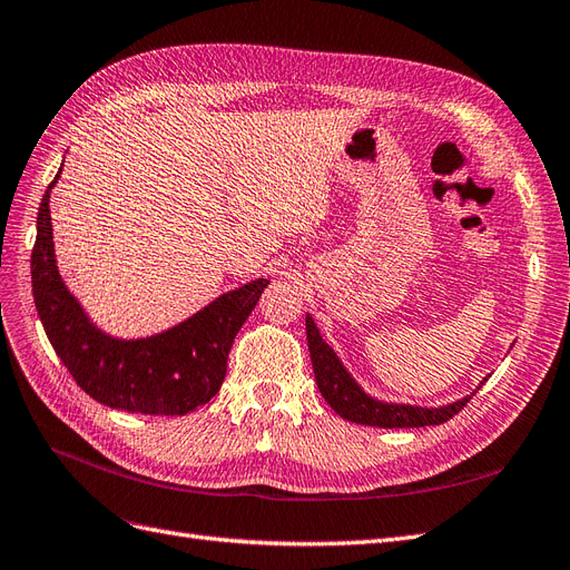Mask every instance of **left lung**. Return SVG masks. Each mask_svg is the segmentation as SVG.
I'll return each mask as SVG.
<instances>
[{
	"mask_svg": "<svg viewBox=\"0 0 570 570\" xmlns=\"http://www.w3.org/2000/svg\"><path fill=\"white\" fill-rule=\"evenodd\" d=\"M305 332H307V348H311V361H313L320 394L332 405V411L336 415L357 422V425L384 428V430L442 425V422L456 415L480 389L478 386L473 394H468L453 403L436 405V409L380 401L375 396H370L365 389L355 382V377L346 370V365L341 363V357L334 353V348L322 338L313 315H305Z\"/></svg>",
	"mask_w": 570,
	"mask_h": 570,
	"instance_id": "obj_1",
	"label": "left lung"
}]
</instances>
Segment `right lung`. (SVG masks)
<instances>
[{
  "mask_svg": "<svg viewBox=\"0 0 570 570\" xmlns=\"http://www.w3.org/2000/svg\"><path fill=\"white\" fill-rule=\"evenodd\" d=\"M61 167L42 195L30 255L32 298L55 353L76 384L109 409L142 415L195 411L219 392L234 338L269 282L255 279L226 291L198 313L153 336L107 334L88 317L57 267L50 195Z\"/></svg>",
  "mask_w": 570,
  "mask_h": 570,
  "instance_id": "right-lung-1",
  "label": "right lung"
}]
</instances>
